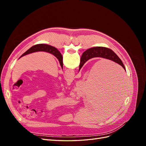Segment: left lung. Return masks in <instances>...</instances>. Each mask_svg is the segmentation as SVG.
<instances>
[{"mask_svg": "<svg viewBox=\"0 0 146 146\" xmlns=\"http://www.w3.org/2000/svg\"><path fill=\"white\" fill-rule=\"evenodd\" d=\"M46 52L52 54L53 55H54L56 58L58 60L61 67L63 69V56H62V55L61 54L60 51L55 47H53L52 46L48 45V44H39L35 45L32 47H30L29 50H27L25 52H24V54L19 57V58L26 55L32 54V53H34V52Z\"/></svg>", "mask_w": 146, "mask_h": 146, "instance_id": "1", "label": "left lung"}]
</instances>
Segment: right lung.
Listing matches in <instances>:
<instances>
[{
	"mask_svg": "<svg viewBox=\"0 0 146 146\" xmlns=\"http://www.w3.org/2000/svg\"><path fill=\"white\" fill-rule=\"evenodd\" d=\"M96 57H100L111 60L119 65L125 70V68L123 65L121 60L119 58V56L110 48L104 47H94L88 48L86 51L83 53L80 58V63L79 66V70H80L83 64H85L88 60Z\"/></svg>",
	"mask_w": 146,
	"mask_h": 146,
	"instance_id": "add662e5",
	"label": "right lung"
}]
</instances>
